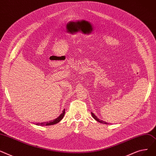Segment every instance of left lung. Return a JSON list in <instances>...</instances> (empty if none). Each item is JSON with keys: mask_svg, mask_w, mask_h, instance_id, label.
Segmentation results:
<instances>
[{"mask_svg": "<svg viewBox=\"0 0 156 156\" xmlns=\"http://www.w3.org/2000/svg\"><path fill=\"white\" fill-rule=\"evenodd\" d=\"M91 115H92V116L95 119V120H96V121H98V122H99V123H104V124H108L106 122H104V121H103V120H99V118H98V117L93 113V112H91Z\"/></svg>", "mask_w": 156, "mask_h": 156, "instance_id": "left-lung-1", "label": "left lung"}]
</instances>
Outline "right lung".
Masks as SVG:
<instances>
[{
	"label": "right lung",
	"mask_w": 156,
	"mask_h": 156,
	"mask_svg": "<svg viewBox=\"0 0 156 156\" xmlns=\"http://www.w3.org/2000/svg\"><path fill=\"white\" fill-rule=\"evenodd\" d=\"M64 115H65V109H63V111L61 113V115L57 118L56 119H55L53 120L48 122H43V123H36V125H40V126H48V125H55L57 123H58L60 120H62V119L63 118Z\"/></svg>",
	"instance_id": "obj_1"
}]
</instances>
